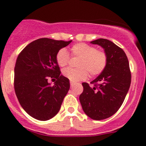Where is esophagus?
<instances>
[{"label": "esophagus", "instance_id": "esophagus-1", "mask_svg": "<svg viewBox=\"0 0 146 146\" xmlns=\"http://www.w3.org/2000/svg\"><path fill=\"white\" fill-rule=\"evenodd\" d=\"M74 85H75V83H74V82H70V86H71V87H73V86H74Z\"/></svg>", "mask_w": 146, "mask_h": 146}]
</instances>
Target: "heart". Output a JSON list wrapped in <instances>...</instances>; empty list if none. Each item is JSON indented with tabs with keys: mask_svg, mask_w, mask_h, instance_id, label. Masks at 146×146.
Listing matches in <instances>:
<instances>
[{
	"mask_svg": "<svg viewBox=\"0 0 146 146\" xmlns=\"http://www.w3.org/2000/svg\"><path fill=\"white\" fill-rule=\"evenodd\" d=\"M71 55L73 57L80 58L77 63L78 68H66L63 70L62 74L72 82L85 80L88 73L91 77L99 75L108 65V57L106 52L86 43L74 44L71 47ZM69 53L64 48L59 50L56 54L57 64L61 67L69 64Z\"/></svg>",
	"mask_w": 146,
	"mask_h": 146,
	"instance_id": "heart-1",
	"label": "heart"
}]
</instances>
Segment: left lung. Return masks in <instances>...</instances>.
Returning <instances> with one entry per match:
<instances>
[{
	"label": "left lung",
	"instance_id": "1",
	"mask_svg": "<svg viewBox=\"0 0 146 146\" xmlns=\"http://www.w3.org/2000/svg\"><path fill=\"white\" fill-rule=\"evenodd\" d=\"M104 49L108 57L104 72L91 82H82L80 96L82 110L96 121L112 116L123 104L131 84V71L126 53L110 40L99 38L91 42Z\"/></svg>",
	"mask_w": 146,
	"mask_h": 146
}]
</instances>
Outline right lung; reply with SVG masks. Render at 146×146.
Returning a JSON list of instances; mask_svg holds the SVG:
<instances>
[{
  "label": "right lung",
  "instance_id": "obj_1",
  "mask_svg": "<svg viewBox=\"0 0 146 146\" xmlns=\"http://www.w3.org/2000/svg\"><path fill=\"white\" fill-rule=\"evenodd\" d=\"M71 42L38 38L27 45L17 58L15 94L22 108L36 119L53 118L69 91V80L60 74L56 54ZM49 78L57 80L53 86L47 81Z\"/></svg>",
  "mask_w": 146,
  "mask_h": 146
}]
</instances>
